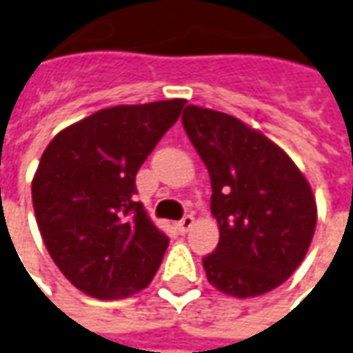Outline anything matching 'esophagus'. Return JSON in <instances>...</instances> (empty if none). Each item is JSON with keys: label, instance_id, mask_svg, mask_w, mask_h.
Returning a JSON list of instances; mask_svg holds the SVG:
<instances>
[{"label": "esophagus", "instance_id": "1", "mask_svg": "<svg viewBox=\"0 0 353 353\" xmlns=\"http://www.w3.org/2000/svg\"><path fill=\"white\" fill-rule=\"evenodd\" d=\"M193 222H195V218L191 216V214H187V216H183L177 222V230H179L181 234H187V232L191 230V226H193Z\"/></svg>", "mask_w": 353, "mask_h": 353}]
</instances>
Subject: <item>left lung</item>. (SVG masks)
<instances>
[{
    "label": "left lung",
    "instance_id": "left-lung-1",
    "mask_svg": "<svg viewBox=\"0 0 353 353\" xmlns=\"http://www.w3.org/2000/svg\"><path fill=\"white\" fill-rule=\"evenodd\" d=\"M210 176L220 241L203 259L208 282L228 296L255 297L294 274L317 226L311 185L292 158L257 129L208 108L181 116Z\"/></svg>",
    "mask_w": 353,
    "mask_h": 353
}]
</instances>
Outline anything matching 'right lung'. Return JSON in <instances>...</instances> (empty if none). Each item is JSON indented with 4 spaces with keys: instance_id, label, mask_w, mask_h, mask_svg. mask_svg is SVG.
<instances>
[{
    "instance_id": "add662e5",
    "label": "right lung",
    "mask_w": 353,
    "mask_h": 353,
    "mask_svg": "<svg viewBox=\"0 0 353 353\" xmlns=\"http://www.w3.org/2000/svg\"><path fill=\"white\" fill-rule=\"evenodd\" d=\"M185 100L100 110L59 131L32 179L46 249L63 276L98 299L150 284L168 249L137 201L135 177Z\"/></svg>"
}]
</instances>
